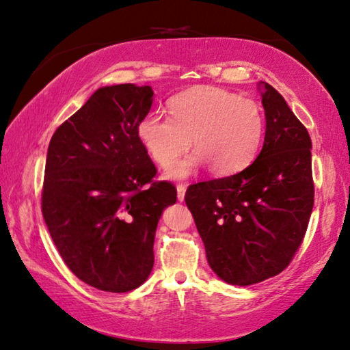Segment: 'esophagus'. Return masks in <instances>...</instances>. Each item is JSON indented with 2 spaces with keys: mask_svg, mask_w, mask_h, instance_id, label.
Returning a JSON list of instances; mask_svg holds the SVG:
<instances>
[{
  "mask_svg": "<svg viewBox=\"0 0 350 350\" xmlns=\"http://www.w3.org/2000/svg\"><path fill=\"white\" fill-rule=\"evenodd\" d=\"M185 193H186V186L185 185L176 186V197H178V202L185 200Z\"/></svg>",
  "mask_w": 350,
  "mask_h": 350,
  "instance_id": "34e87169",
  "label": "esophagus"
}]
</instances>
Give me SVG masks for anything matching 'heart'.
Here are the masks:
<instances>
[{
    "instance_id": "heart-1",
    "label": "heart",
    "mask_w": 350,
    "mask_h": 350,
    "mask_svg": "<svg viewBox=\"0 0 350 350\" xmlns=\"http://www.w3.org/2000/svg\"><path fill=\"white\" fill-rule=\"evenodd\" d=\"M169 117L148 114L139 122L137 137L161 167H170L189 148V157L167 172L181 180L202 165L214 175H231L250 164L265 133V116L256 101L214 85H198L169 101Z\"/></svg>"
}]
</instances>
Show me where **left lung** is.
I'll use <instances>...</instances> for the list:
<instances>
[{
  "label": "left lung",
  "instance_id": "8db88e82",
  "mask_svg": "<svg viewBox=\"0 0 350 350\" xmlns=\"http://www.w3.org/2000/svg\"><path fill=\"white\" fill-rule=\"evenodd\" d=\"M258 88L266 116L260 154L239 174L191 185L185 196L209 267L238 286L289 265L314 203L310 134L271 84Z\"/></svg>",
  "mask_w": 350,
  "mask_h": 350
}]
</instances>
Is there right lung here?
Masks as SVG:
<instances>
[{"label":"right lung","instance_id":"1","mask_svg":"<svg viewBox=\"0 0 350 350\" xmlns=\"http://www.w3.org/2000/svg\"><path fill=\"white\" fill-rule=\"evenodd\" d=\"M153 103L150 85H106L62 123L48 145L42 214L79 280L128 293L153 269L161 214L176 202L137 137Z\"/></svg>","mask_w":350,"mask_h":350}]
</instances>
